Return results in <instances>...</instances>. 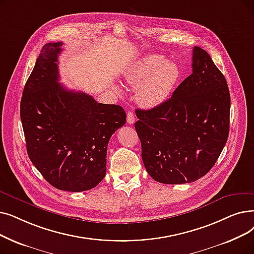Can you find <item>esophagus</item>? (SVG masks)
<instances>
[{
  "label": "esophagus",
  "instance_id": "esophagus-1",
  "mask_svg": "<svg viewBox=\"0 0 254 254\" xmlns=\"http://www.w3.org/2000/svg\"><path fill=\"white\" fill-rule=\"evenodd\" d=\"M127 121L128 125H133L135 123V116H134L133 112H127Z\"/></svg>",
  "mask_w": 254,
  "mask_h": 254
}]
</instances>
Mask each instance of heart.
Instances as JSON below:
<instances>
[{
    "mask_svg": "<svg viewBox=\"0 0 254 254\" xmlns=\"http://www.w3.org/2000/svg\"><path fill=\"white\" fill-rule=\"evenodd\" d=\"M123 79L127 85L138 87L140 105L153 108L167 100L180 79V69L173 62L149 54L127 67Z\"/></svg>",
    "mask_w": 254,
    "mask_h": 254,
    "instance_id": "1",
    "label": "heart"
}]
</instances>
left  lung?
<instances>
[{
    "label": "left lung",
    "mask_w": 254,
    "mask_h": 254,
    "mask_svg": "<svg viewBox=\"0 0 254 254\" xmlns=\"http://www.w3.org/2000/svg\"><path fill=\"white\" fill-rule=\"evenodd\" d=\"M192 73L169 100L136 110L146 171L162 184L192 183L217 162L229 134L230 94L211 56L193 48Z\"/></svg>",
    "instance_id": "obj_1"
}]
</instances>
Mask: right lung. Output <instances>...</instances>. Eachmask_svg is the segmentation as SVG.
<instances>
[{
	"label": "right lung",
	"mask_w": 254,
	"mask_h": 254,
	"mask_svg": "<svg viewBox=\"0 0 254 254\" xmlns=\"http://www.w3.org/2000/svg\"><path fill=\"white\" fill-rule=\"evenodd\" d=\"M62 45L41 49L24 88L20 119L28 156L46 181L59 190L82 192L105 178L109 140L127 114L123 107L59 84Z\"/></svg>",
	"instance_id": "add662e5"
}]
</instances>
